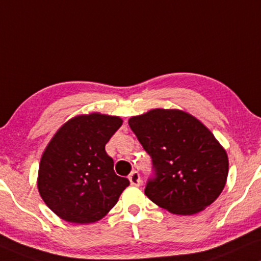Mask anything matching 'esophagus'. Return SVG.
<instances>
[{"instance_id":"esophagus-1","label":"esophagus","mask_w":261,"mask_h":261,"mask_svg":"<svg viewBox=\"0 0 261 261\" xmlns=\"http://www.w3.org/2000/svg\"><path fill=\"white\" fill-rule=\"evenodd\" d=\"M128 179H129L130 184L133 186H140L141 185L140 175H139V173L136 172V170H133V172L130 173L129 176H128Z\"/></svg>"}]
</instances>
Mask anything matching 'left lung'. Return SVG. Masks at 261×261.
<instances>
[{"label":"left lung","instance_id":"obj_1","mask_svg":"<svg viewBox=\"0 0 261 261\" xmlns=\"http://www.w3.org/2000/svg\"><path fill=\"white\" fill-rule=\"evenodd\" d=\"M129 127L152 159L155 179L145 195L169 213L192 215L219 197L229 159L201 121L179 109H152L132 116Z\"/></svg>","mask_w":261,"mask_h":261}]
</instances>
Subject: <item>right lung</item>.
I'll list each match as a JSON object with an SVG mask.
<instances>
[{
    "label": "right lung",
    "mask_w": 261,
    "mask_h": 261,
    "mask_svg": "<svg viewBox=\"0 0 261 261\" xmlns=\"http://www.w3.org/2000/svg\"><path fill=\"white\" fill-rule=\"evenodd\" d=\"M118 116L91 112L70 118L56 132L42 153L37 189L60 219L91 224L117 203L127 178L116 175L105 145L122 125Z\"/></svg>",
    "instance_id": "add662e5"
}]
</instances>
